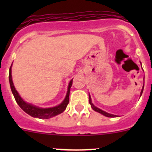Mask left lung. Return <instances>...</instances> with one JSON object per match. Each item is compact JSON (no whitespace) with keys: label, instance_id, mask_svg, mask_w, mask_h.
<instances>
[{"label":"left lung","instance_id":"8db88e82","mask_svg":"<svg viewBox=\"0 0 152 152\" xmlns=\"http://www.w3.org/2000/svg\"><path fill=\"white\" fill-rule=\"evenodd\" d=\"M144 78H145V77H144ZM143 90H144V84H143V87H142V91H141V93H140V96H142V92H143ZM89 103H90V104H91V107H92V109H93V110H94L96 111V112H98V113H101L102 115H103V116H107V117H117V116H116V115H113V114L108 113L105 112V111H103V110H100V109H99V108H98V107H95V106L94 105V103H92V100H91V95H90V94H89Z\"/></svg>","mask_w":152,"mask_h":152}]
</instances>
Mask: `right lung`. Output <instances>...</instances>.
Wrapping results in <instances>:
<instances>
[{"label": "right lung", "instance_id": "right-lung-1", "mask_svg": "<svg viewBox=\"0 0 152 152\" xmlns=\"http://www.w3.org/2000/svg\"><path fill=\"white\" fill-rule=\"evenodd\" d=\"M12 64L10 68V71H9V81H10V89H11L12 93H13L14 98H15L16 101H17V104L20 106L21 109L25 113L29 114V116H33L34 118H39V119H49L53 116H56L58 114L64 112L66 109L67 106H68V103H69V94H70V90L72 88V80L73 79L70 80L69 84L68 86V91H67L66 96L64 97V100L61 102L60 104L58 106L53 107H49V108H42V107H39L37 106H35L31 103H26L25 100H23V98L21 97L20 95L19 94V93L16 90L15 87L13 85V80H12Z\"/></svg>", "mask_w": 152, "mask_h": 152}]
</instances>
